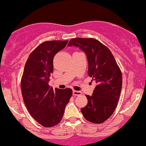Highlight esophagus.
Listing matches in <instances>:
<instances>
[{
    "label": "esophagus",
    "instance_id": "esophagus-1",
    "mask_svg": "<svg viewBox=\"0 0 146 146\" xmlns=\"http://www.w3.org/2000/svg\"><path fill=\"white\" fill-rule=\"evenodd\" d=\"M72 94L74 96H80L82 94V92L80 91H77V90H73Z\"/></svg>",
    "mask_w": 146,
    "mask_h": 146
}]
</instances>
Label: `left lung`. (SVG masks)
<instances>
[{
	"mask_svg": "<svg viewBox=\"0 0 146 146\" xmlns=\"http://www.w3.org/2000/svg\"><path fill=\"white\" fill-rule=\"evenodd\" d=\"M68 46L79 48L86 54L88 74L97 84L92 95H86L88 104L81 112L90 122L103 123L117 106L122 86L120 69L109 48L97 40L76 38L70 40Z\"/></svg>",
	"mask_w": 146,
	"mask_h": 146,
	"instance_id": "8db88e82",
	"label": "left lung"
}]
</instances>
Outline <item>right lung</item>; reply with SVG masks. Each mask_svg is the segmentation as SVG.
Listing matches in <instances>:
<instances>
[{
  "label": "right lung",
  "mask_w": 146,
  "mask_h": 146,
  "mask_svg": "<svg viewBox=\"0 0 146 146\" xmlns=\"http://www.w3.org/2000/svg\"><path fill=\"white\" fill-rule=\"evenodd\" d=\"M68 40L46 41L29 55L24 68L21 90L24 102L32 117L44 127L60 123L72 94L70 88L54 90L50 86L53 59Z\"/></svg>",
  "instance_id": "right-lung-1"
}]
</instances>
